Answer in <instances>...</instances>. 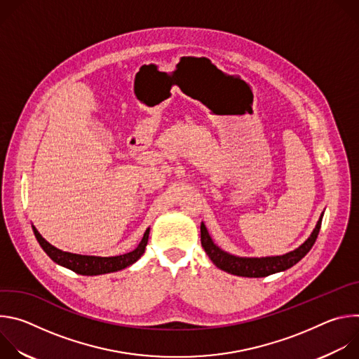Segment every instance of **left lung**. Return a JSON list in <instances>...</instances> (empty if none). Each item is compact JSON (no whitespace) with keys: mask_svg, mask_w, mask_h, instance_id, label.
Segmentation results:
<instances>
[{"mask_svg":"<svg viewBox=\"0 0 359 359\" xmlns=\"http://www.w3.org/2000/svg\"><path fill=\"white\" fill-rule=\"evenodd\" d=\"M321 223H323V215H321L314 231L309 237V240H306L298 248H295L294 251L287 252L284 255H276V257H264V259H244V257H236V255L227 254L226 251L220 250L212 241V238L208 233V229L203 223L200 224V237H201V245H203L204 251L208 252L210 260L220 270L234 274V276H240V277L259 278V277H267L274 273L284 271V270L292 267L294 264H297L314 245V243L318 237L320 229H321Z\"/></svg>","mask_w":359,"mask_h":359,"instance_id":"obj_1","label":"left lung"}]
</instances>
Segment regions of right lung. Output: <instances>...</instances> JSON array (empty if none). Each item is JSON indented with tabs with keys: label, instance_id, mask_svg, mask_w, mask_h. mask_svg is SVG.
Returning a JSON list of instances; mask_svg holds the SVG:
<instances>
[{
	"label": "right lung",
	"instance_id": "add662e5",
	"mask_svg": "<svg viewBox=\"0 0 359 359\" xmlns=\"http://www.w3.org/2000/svg\"><path fill=\"white\" fill-rule=\"evenodd\" d=\"M32 230L39 245L49 255L50 260H54L57 264L64 266L81 276H97V274L114 273L133 264L144 252L147 238H149V229H147L143 234L142 241L133 251L122 255H116V257H92V255H79V254L61 251L54 245H50L45 238H42V236L36 231L35 227H32Z\"/></svg>",
	"mask_w": 359,
	"mask_h": 359
}]
</instances>
